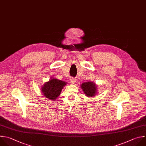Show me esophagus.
Returning <instances> with one entry per match:
<instances>
[{
	"instance_id": "1",
	"label": "esophagus",
	"mask_w": 146,
	"mask_h": 146,
	"mask_svg": "<svg viewBox=\"0 0 146 146\" xmlns=\"http://www.w3.org/2000/svg\"><path fill=\"white\" fill-rule=\"evenodd\" d=\"M70 81H71V83L72 84H75V82H76V79L74 78H71L70 79Z\"/></svg>"
}]
</instances>
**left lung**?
I'll return each mask as SVG.
<instances>
[{"label":"left lung","instance_id":"obj_1","mask_svg":"<svg viewBox=\"0 0 146 146\" xmlns=\"http://www.w3.org/2000/svg\"><path fill=\"white\" fill-rule=\"evenodd\" d=\"M81 88L86 96L93 97L96 94L97 87L93 82H87L82 83Z\"/></svg>","mask_w":146,"mask_h":146}]
</instances>
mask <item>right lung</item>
<instances>
[{
	"label": "right lung",
	"mask_w": 146,
	"mask_h": 146,
	"mask_svg": "<svg viewBox=\"0 0 146 146\" xmlns=\"http://www.w3.org/2000/svg\"><path fill=\"white\" fill-rule=\"evenodd\" d=\"M66 84V83L64 81L53 78L44 84L41 91L45 97L54 100L59 96L63 86Z\"/></svg>",
	"instance_id": "add662e5"
}]
</instances>
